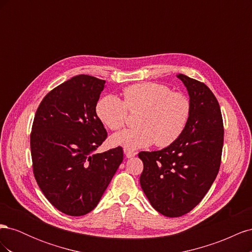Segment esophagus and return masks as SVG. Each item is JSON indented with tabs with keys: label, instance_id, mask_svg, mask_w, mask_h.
<instances>
[{
	"label": "esophagus",
	"instance_id": "obj_1",
	"mask_svg": "<svg viewBox=\"0 0 252 252\" xmlns=\"http://www.w3.org/2000/svg\"><path fill=\"white\" fill-rule=\"evenodd\" d=\"M124 154H125V156H126V158H132V157H134L136 154L134 151H131V150H128V149H124Z\"/></svg>",
	"mask_w": 252,
	"mask_h": 252
}]
</instances>
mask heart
Segmentation results:
<instances>
[{
  "mask_svg": "<svg viewBox=\"0 0 252 252\" xmlns=\"http://www.w3.org/2000/svg\"><path fill=\"white\" fill-rule=\"evenodd\" d=\"M124 102L114 94L102 97L96 104V114L111 130L122 128L127 121V109L140 111L135 120L138 127L125 129L111 136V143L128 150L169 146L177 141L190 117L189 98L174 93L163 84L144 82L123 89Z\"/></svg>",
  "mask_w": 252,
  "mask_h": 252,
  "instance_id": "1",
  "label": "heart"
}]
</instances>
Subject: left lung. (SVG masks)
Listing matches in <instances>:
<instances>
[{
	"label": "left lung",
	"mask_w": 252,
	"mask_h": 252,
	"mask_svg": "<svg viewBox=\"0 0 252 252\" xmlns=\"http://www.w3.org/2000/svg\"><path fill=\"white\" fill-rule=\"evenodd\" d=\"M177 77L191 106L185 130L166 148L139 154L143 191L152 207L169 218L186 215L207 193L220 169L224 142L222 113L212 91L185 74Z\"/></svg>",
	"instance_id": "1"
}]
</instances>
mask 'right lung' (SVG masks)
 I'll use <instances>...</instances> for the list:
<instances>
[{"label":"right lung","mask_w":252,"mask_h":252,"mask_svg":"<svg viewBox=\"0 0 252 252\" xmlns=\"http://www.w3.org/2000/svg\"><path fill=\"white\" fill-rule=\"evenodd\" d=\"M105 83L75 75L47 94L34 116L30 134L34 178L46 199L71 217L94 209L123 162L120 146L94 152L107 138L95 111Z\"/></svg>","instance_id":"add662e5"}]
</instances>
